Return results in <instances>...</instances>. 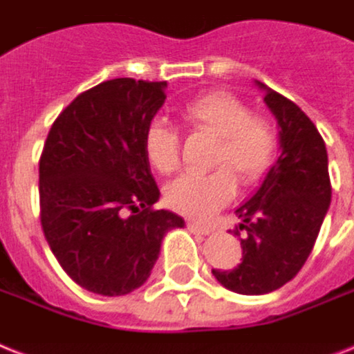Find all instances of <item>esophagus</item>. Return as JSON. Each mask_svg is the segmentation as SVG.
I'll list each match as a JSON object with an SVG mask.
<instances>
[{"label":"esophagus","instance_id":"obj_1","mask_svg":"<svg viewBox=\"0 0 354 354\" xmlns=\"http://www.w3.org/2000/svg\"><path fill=\"white\" fill-rule=\"evenodd\" d=\"M187 229L191 232H198V234H209L212 231L209 225H202V223L198 222H187Z\"/></svg>","mask_w":354,"mask_h":354}]
</instances>
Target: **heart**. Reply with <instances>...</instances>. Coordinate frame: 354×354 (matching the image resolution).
<instances>
[{
    "label": "heart",
    "instance_id": "heart-1",
    "mask_svg": "<svg viewBox=\"0 0 354 354\" xmlns=\"http://www.w3.org/2000/svg\"><path fill=\"white\" fill-rule=\"evenodd\" d=\"M178 118L191 132L216 138L209 174H187L172 182L165 200L174 211L192 218H209L231 202L240 185L258 183L272 165L277 136L266 118L251 114L238 96L225 91H209L189 97L178 109ZM143 151L151 167L172 174L180 167L182 138L167 123H149Z\"/></svg>",
    "mask_w": 354,
    "mask_h": 354
}]
</instances>
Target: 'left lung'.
<instances>
[{
	"mask_svg": "<svg viewBox=\"0 0 354 354\" xmlns=\"http://www.w3.org/2000/svg\"><path fill=\"white\" fill-rule=\"evenodd\" d=\"M280 127V156L257 194L236 209L245 231L242 263L212 269L223 287L238 295H266L297 277L311 254L331 203L326 143L297 103L257 82ZM234 234L240 236L238 229Z\"/></svg>",
	"mask_w": 354,
	"mask_h": 354,
	"instance_id": "1",
	"label": "left lung"
}]
</instances>
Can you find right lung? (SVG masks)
<instances>
[{"label": "right lung", "mask_w": 354, "mask_h": 354, "mask_svg": "<svg viewBox=\"0 0 354 354\" xmlns=\"http://www.w3.org/2000/svg\"><path fill=\"white\" fill-rule=\"evenodd\" d=\"M167 82L116 77L62 111L39 158V216L50 251L77 286L122 297L145 283L182 216L156 211L143 136Z\"/></svg>", "instance_id": "1"}]
</instances>
